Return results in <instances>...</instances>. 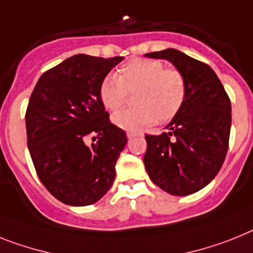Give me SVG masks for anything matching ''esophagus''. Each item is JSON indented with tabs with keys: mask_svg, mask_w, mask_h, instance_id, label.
Returning a JSON list of instances; mask_svg holds the SVG:
<instances>
[{
	"mask_svg": "<svg viewBox=\"0 0 253 253\" xmlns=\"http://www.w3.org/2000/svg\"><path fill=\"white\" fill-rule=\"evenodd\" d=\"M137 135V132H135V131H127V137H128V139H131V137H133V136H136Z\"/></svg>",
	"mask_w": 253,
	"mask_h": 253,
	"instance_id": "1",
	"label": "esophagus"
}]
</instances>
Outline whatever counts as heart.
I'll list each match as a JSON object with an SVG mask.
<instances>
[{
    "label": "heart",
    "instance_id": "1",
    "mask_svg": "<svg viewBox=\"0 0 253 253\" xmlns=\"http://www.w3.org/2000/svg\"><path fill=\"white\" fill-rule=\"evenodd\" d=\"M136 94V107L121 109L112 116L117 127L136 131L157 120L171 121L181 110L186 97V82L181 72L165 68L154 59H132L118 69L116 76H107L99 86V99L108 110L121 107L127 92Z\"/></svg>",
    "mask_w": 253,
    "mask_h": 253
}]
</instances>
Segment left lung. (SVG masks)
<instances>
[{"instance_id":"obj_1","label":"left lung","mask_w":253,"mask_h":253,"mask_svg":"<svg viewBox=\"0 0 253 253\" xmlns=\"http://www.w3.org/2000/svg\"><path fill=\"white\" fill-rule=\"evenodd\" d=\"M145 56L172 63L186 82L185 103L166 126L169 132L145 135L146 172L169 194H193L209 185L224 163L231 127L230 100L215 72L202 61L175 48Z\"/></svg>"}]
</instances>
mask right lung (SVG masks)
<instances>
[{
	"mask_svg": "<svg viewBox=\"0 0 253 253\" xmlns=\"http://www.w3.org/2000/svg\"><path fill=\"white\" fill-rule=\"evenodd\" d=\"M122 60L74 55L44 72L29 99L25 126L32 161L44 188L68 206L97 202L116 177L127 137L110 123L99 86ZM90 133L98 141L86 146Z\"/></svg>",
	"mask_w": 253,
	"mask_h": 253,
	"instance_id": "add662e5",
	"label": "right lung"
}]
</instances>
